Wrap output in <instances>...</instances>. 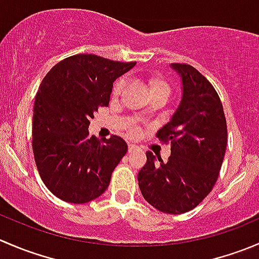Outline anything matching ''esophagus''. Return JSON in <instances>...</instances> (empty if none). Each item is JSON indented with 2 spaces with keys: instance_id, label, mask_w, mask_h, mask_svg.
Returning a JSON list of instances; mask_svg holds the SVG:
<instances>
[{
  "instance_id": "esophagus-1",
  "label": "esophagus",
  "mask_w": 259,
  "mask_h": 259,
  "mask_svg": "<svg viewBox=\"0 0 259 259\" xmlns=\"http://www.w3.org/2000/svg\"><path fill=\"white\" fill-rule=\"evenodd\" d=\"M139 150V148H138L137 145L134 144H129V153H135V151Z\"/></svg>"
}]
</instances>
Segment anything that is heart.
Instances as JSON below:
<instances>
[{
	"label": "heart",
	"instance_id": "1",
	"mask_svg": "<svg viewBox=\"0 0 259 259\" xmlns=\"http://www.w3.org/2000/svg\"><path fill=\"white\" fill-rule=\"evenodd\" d=\"M125 85H126V81L125 79H119L116 81V82L114 83V88H113V94L115 96L120 95L121 94V91L124 90ZM149 88H150V93L151 94H155V93H164L168 95L169 94V86L168 83L165 82V81H163L161 79H159V77H151L150 80H149ZM148 114V111L144 110L143 111V115ZM138 129L137 127H134V129H132V132H130V134L132 135H135L137 134Z\"/></svg>",
	"mask_w": 259,
	"mask_h": 259
}]
</instances>
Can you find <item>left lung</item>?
Returning a JSON list of instances; mask_svg holds the SVG:
<instances>
[{
    "mask_svg": "<svg viewBox=\"0 0 259 259\" xmlns=\"http://www.w3.org/2000/svg\"><path fill=\"white\" fill-rule=\"evenodd\" d=\"M180 77L182 98L158 138L170 143L164 163L151 151L138 174L140 192L158 210L182 214L197 207L213 189L227 148V121L218 94L190 65L170 64Z\"/></svg>",
    "mask_w": 259,
    "mask_h": 259,
    "instance_id": "obj_1",
    "label": "left lung"
}]
</instances>
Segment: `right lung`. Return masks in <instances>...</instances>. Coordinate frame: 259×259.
Returning <instances> with one entry per match:
<instances>
[{
	"instance_id": "right-lung-1",
	"label": "right lung",
	"mask_w": 259,
	"mask_h": 259,
	"mask_svg": "<svg viewBox=\"0 0 259 259\" xmlns=\"http://www.w3.org/2000/svg\"><path fill=\"white\" fill-rule=\"evenodd\" d=\"M135 65L75 55L44 77L33 106L32 149L44 184L61 200L91 202L110 184L127 144L117 135L103 143L89 138V125L99 108L109 106L115 80Z\"/></svg>"
}]
</instances>
